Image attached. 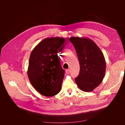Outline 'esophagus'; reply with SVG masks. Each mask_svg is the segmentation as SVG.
<instances>
[{
	"label": "esophagus",
	"mask_w": 125,
	"mask_h": 125,
	"mask_svg": "<svg viewBox=\"0 0 125 125\" xmlns=\"http://www.w3.org/2000/svg\"><path fill=\"white\" fill-rule=\"evenodd\" d=\"M65 72H66V73L67 74H69V73H70V70L69 69H66V70H65Z\"/></svg>",
	"instance_id": "esophagus-1"
}]
</instances>
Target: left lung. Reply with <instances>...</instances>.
<instances>
[{
    "mask_svg": "<svg viewBox=\"0 0 125 125\" xmlns=\"http://www.w3.org/2000/svg\"><path fill=\"white\" fill-rule=\"evenodd\" d=\"M75 49L80 65V73L75 81L81 90L92 92L102 82L106 63L102 51L90 38L72 37L69 39Z\"/></svg>",
    "mask_w": 125,
    "mask_h": 125,
    "instance_id": "obj_1",
    "label": "left lung"
}]
</instances>
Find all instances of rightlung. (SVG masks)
I'll return each mask as SVG.
<instances>
[{
	"label": "right lung",
	"instance_id": "right-lung-1",
	"mask_svg": "<svg viewBox=\"0 0 125 125\" xmlns=\"http://www.w3.org/2000/svg\"><path fill=\"white\" fill-rule=\"evenodd\" d=\"M64 41L59 37L45 38L31 52L28 76L33 87L43 96H55L61 90L65 71L58 52Z\"/></svg>",
	"mask_w": 125,
	"mask_h": 125
}]
</instances>
